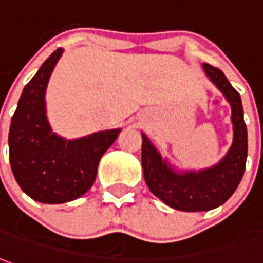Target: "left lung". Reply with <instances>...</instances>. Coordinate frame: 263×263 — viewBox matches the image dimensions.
Returning a JSON list of instances; mask_svg holds the SVG:
<instances>
[{
    "mask_svg": "<svg viewBox=\"0 0 263 263\" xmlns=\"http://www.w3.org/2000/svg\"><path fill=\"white\" fill-rule=\"evenodd\" d=\"M203 70L232 107L233 142L225 157L209 169L179 173L163 159L147 136L142 135V166L146 184L155 196L176 211L204 212L223 204L236 190L245 172L248 132L240 96L219 68L203 64Z\"/></svg>",
    "mask_w": 263,
    "mask_h": 263,
    "instance_id": "1",
    "label": "left lung"
}]
</instances>
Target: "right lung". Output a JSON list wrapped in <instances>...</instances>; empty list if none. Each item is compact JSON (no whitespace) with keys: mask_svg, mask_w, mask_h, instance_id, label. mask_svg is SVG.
I'll return each mask as SVG.
<instances>
[{"mask_svg":"<svg viewBox=\"0 0 263 263\" xmlns=\"http://www.w3.org/2000/svg\"><path fill=\"white\" fill-rule=\"evenodd\" d=\"M64 50H55L24 87L11 119L8 146L14 177L41 203H66L93 186L101 156L121 128L67 140L55 135L45 114V88Z\"/></svg>","mask_w":263,"mask_h":263,"instance_id":"1","label":"right lung"}]
</instances>
